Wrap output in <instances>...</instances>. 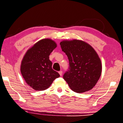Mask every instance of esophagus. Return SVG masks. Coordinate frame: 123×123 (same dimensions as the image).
Instances as JSON below:
<instances>
[{
    "label": "esophagus",
    "mask_w": 123,
    "mask_h": 123,
    "mask_svg": "<svg viewBox=\"0 0 123 123\" xmlns=\"http://www.w3.org/2000/svg\"><path fill=\"white\" fill-rule=\"evenodd\" d=\"M62 73H63V72H62V70H60V71H59V74L60 75V76H62Z\"/></svg>",
    "instance_id": "34e87169"
}]
</instances>
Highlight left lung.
<instances>
[{"label": "left lung", "instance_id": "left-lung-1", "mask_svg": "<svg viewBox=\"0 0 123 123\" xmlns=\"http://www.w3.org/2000/svg\"><path fill=\"white\" fill-rule=\"evenodd\" d=\"M60 45L69 60V68L63 77L69 87L78 93L92 89L102 73L101 61L94 49L78 40L61 41Z\"/></svg>", "mask_w": 123, "mask_h": 123}]
</instances>
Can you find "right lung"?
I'll use <instances>...</instances> for the list:
<instances>
[{
	"mask_svg": "<svg viewBox=\"0 0 123 123\" xmlns=\"http://www.w3.org/2000/svg\"><path fill=\"white\" fill-rule=\"evenodd\" d=\"M56 47V44L51 39L41 40L27 50L22 60L21 74L27 84L35 90H46L60 77L52 69V62L49 59Z\"/></svg>",
	"mask_w": 123,
	"mask_h": 123,
	"instance_id": "right-lung-1",
	"label": "right lung"
}]
</instances>
